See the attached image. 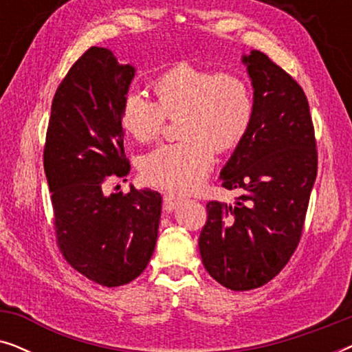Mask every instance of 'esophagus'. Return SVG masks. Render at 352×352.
<instances>
[{
	"label": "esophagus",
	"instance_id": "obj_1",
	"mask_svg": "<svg viewBox=\"0 0 352 352\" xmlns=\"http://www.w3.org/2000/svg\"><path fill=\"white\" fill-rule=\"evenodd\" d=\"M182 201L181 197L175 194H165L163 195V206H165L166 211H173Z\"/></svg>",
	"mask_w": 352,
	"mask_h": 352
}]
</instances>
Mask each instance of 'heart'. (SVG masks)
<instances>
[{"mask_svg": "<svg viewBox=\"0 0 352 352\" xmlns=\"http://www.w3.org/2000/svg\"><path fill=\"white\" fill-rule=\"evenodd\" d=\"M157 100L139 93L123 99L120 117L123 128L139 142L160 136L165 120L177 118L181 141L163 144L141 162L148 184L175 192H190L208 177L214 151L237 146L253 118V96L237 74L179 64L152 83Z\"/></svg>", "mask_w": 352, "mask_h": 352, "instance_id": "obj_1", "label": "heart"}]
</instances>
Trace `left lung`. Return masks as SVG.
I'll list each match as a JSON object with an SVG mask.
<instances>
[{"instance_id":"1","label":"left lung","mask_w":352,"mask_h":352,"mask_svg":"<svg viewBox=\"0 0 352 352\" xmlns=\"http://www.w3.org/2000/svg\"><path fill=\"white\" fill-rule=\"evenodd\" d=\"M253 86V118L221 170L234 205L208 201L199 248L221 285L253 290L285 267L305 224L317 176L309 104L301 86L261 51L242 56Z\"/></svg>"}]
</instances>
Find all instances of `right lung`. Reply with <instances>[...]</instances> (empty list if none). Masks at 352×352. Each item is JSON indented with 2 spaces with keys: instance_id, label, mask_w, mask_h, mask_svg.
Masks as SVG:
<instances>
[{
  "instance_id": "1",
  "label": "right lung",
  "mask_w": 352,
  "mask_h": 352,
  "mask_svg": "<svg viewBox=\"0 0 352 352\" xmlns=\"http://www.w3.org/2000/svg\"><path fill=\"white\" fill-rule=\"evenodd\" d=\"M134 74L107 47H89L56 91L43 155L60 253L104 287L141 276L162 214L155 190L131 186L128 194L104 192L109 177L129 173L120 110Z\"/></svg>"
}]
</instances>
